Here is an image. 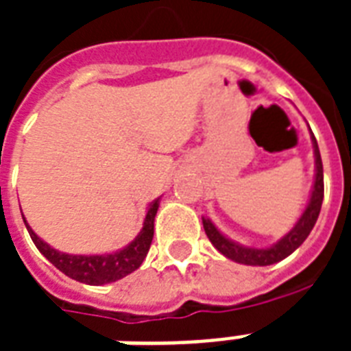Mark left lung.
Wrapping results in <instances>:
<instances>
[{"label": "left lung", "instance_id": "obj_1", "mask_svg": "<svg viewBox=\"0 0 351 351\" xmlns=\"http://www.w3.org/2000/svg\"><path fill=\"white\" fill-rule=\"evenodd\" d=\"M311 140H313V151H315V184H313V191H311L308 208L304 209V213L299 219V222L293 226V230L289 231L284 239L278 240L277 244L271 245V247L255 250V247H244V245L234 244L233 240L226 239L224 234L220 233L209 220L202 219L204 230H206L208 239L211 240V244L222 255L234 262H240V264H247V266H269V264H275V262L282 261L288 255H291L308 239V234L313 230V226H315L317 219H319L322 198H324V175H322L321 153H319L315 136H311Z\"/></svg>", "mask_w": 351, "mask_h": 351}]
</instances>
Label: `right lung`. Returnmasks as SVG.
<instances>
[{
	"label": "right lung",
	"mask_w": 351,
	"mask_h": 351,
	"mask_svg": "<svg viewBox=\"0 0 351 351\" xmlns=\"http://www.w3.org/2000/svg\"><path fill=\"white\" fill-rule=\"evenodd\" d=\"M158 211V200H154L147 209L143 228L136 239L123 250L111 253V255H67L60 253L30 230V226L25 220V226L29 230L30 239L40 250V253L51 261L54 266L67 277L78 280V282L90 284V286H101V284L117 282L125 275L132 273L140 267L143 258L147 256L154 233V217Z\"/></svg>",
	"instance_id": "add662e5"
}]
</instances>
